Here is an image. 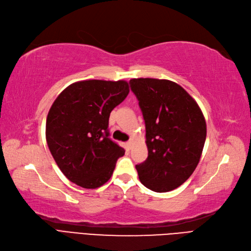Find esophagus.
<instances>
[{"instance_id": "obj_1", "label": "esophagus", "mask_w": 251, "mask_h": 251, "mask_svg": "<svg viewBox=\"0 0 251 251\" xmlns=\"http://www.w3.org/2000/svg\"><path fill=\"white\" fill-rule=\"evenodd\" d=\"M132 146H133V140H129V141L126 142V148H127V150H131Z\"/></svg>"}]
</instances>
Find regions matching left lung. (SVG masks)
Segmentation results:
<instances>
[{
    "label": "left lung",
    "instance_id": "obj_1",
    "mask_svg": "<svg viewBox=\"0 0 251 251\" xmlns=\"http://www.w3.org/2000/svg\"><path fill=\"white\" fill-rule=\"evenodd\" d=\"M145 123L149 157L136 165L141 183L168 192L190 177L201 157L206 125L201 108L178 84L140 77L129 81Z\"/></svg>",
    "mask_w": 251,
    "mask_h": 251
}]
</instances>
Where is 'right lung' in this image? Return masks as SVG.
<instances>
[{
	"instance_id": "right-lung-1",
	"label": "right lung",
	"mask_w": 251,
	"mask_h": 251,
	"mask_svg": "<svg viewBox=\"0 0 251 251\" xmlns=\"http://www.w3.org/2000/svg\"><path fill=\"white\" fill-rule=\"evenodd\" d=\"M124 80H86L66 87L51 105L46 138L63 175L85 189L102 186L125 150L109 138L111 111L127 97Z\"/></svg>"
}]
</instances>
